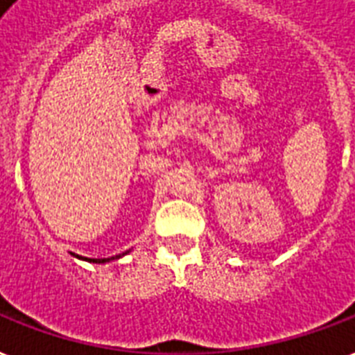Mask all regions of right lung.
Returning <instances> with one entry per match:
<instances>
[{
    "label": "right lung",
    "mask_w": 355,
    "mask_h": 355,
    "mask_svg": "<svg viewBox=\"0 0 355 355\" xmlns=\"http://www.w3.org/2000/svg\"><path fill=\"white\" fill-rule=\"evenodd\" d=\"M125 254H128V252H125ZM122 255H116V257H111V259H118V257H122ZM83 259L90 261V263H107V261H111V259H89V257H83Z\"/></svg>",
    "instance_id": "obj_1"
}]
</instances>
